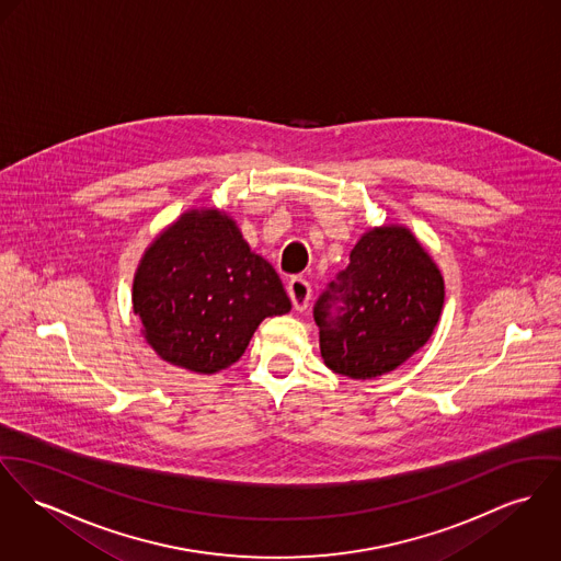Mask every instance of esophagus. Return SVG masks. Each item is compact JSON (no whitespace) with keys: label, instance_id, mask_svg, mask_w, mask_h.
<instances>
[{"label":"esophagus","instance_id":"esophagus-1","mask_svg":"<svg viewBox=\"0 0 561 561\" xmlns=\"http://www.w3.org/2000/svg\"><path fill=\"white\" fill-rule=\"evenodd\" d=\"M288 297H290V301H293L297 311L307 309L309 299H311V286H309V282H305L302 277H293V279L288 282Z\"/></svg>","mask_w":561,"mask_h":561}]
</instances>
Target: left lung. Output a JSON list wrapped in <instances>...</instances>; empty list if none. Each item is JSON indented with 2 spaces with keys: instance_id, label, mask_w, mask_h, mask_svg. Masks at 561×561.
<instances>
[{
  "instance_id": "1",
  "label": "left lung",
  "mask_w": 561,
  "mask_h": 561,
  "mask_svg": "<svg viewBox=\"0 0 561 561\" xmlns=\"http://www.w3.org/2000/svg\"><path fill=\"white\" fill-rule=\"evenodd\" d=\"M442 307V273L419 239L371 228L313 307L324 365L352 380L388 374L430 342Z\"/></svg>"
}]
</instances>
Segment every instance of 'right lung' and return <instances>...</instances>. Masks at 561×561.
<instances>
[{"mask_svg": "<svg viewBox=\"0 0 561 561\" xmlns=\"http://www.w3.org/2000/svg\"><path fill=\"white\" fill-rule=\"evenodd\" d=\"M131 305L160 358L207 376L243 356L264 318L293 307L275 268L217 209L185 211L156 237L136 268Z\"/></svg>", "mask_w": 561, "mask_h": 561, "instance_id": "add662e5", "label": "right lung"}]
</instances>
